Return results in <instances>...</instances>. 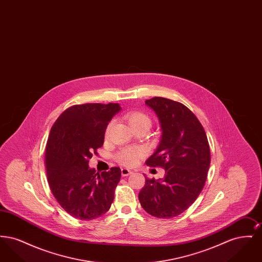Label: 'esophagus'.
Segmentation results:
<instances>
[{"label": "esophagus", "instance_id": "1", "mask_svg": "<svg viewBox=\"0 0 262 262\" xmlns=\"http://www.w3.org/2000/svg\"><path fill=\"white\" fill-rule=\"evenodd\" d=\"M121 172H122V176H123V177H126V176H128V174H130L133 173L130 170H128V169H126V168H122Z\"/></svg>", "mask_w": 262, "mask_h": 262}]
</instances>
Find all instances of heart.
<instances>
[{
    "label": "heart",
    "instance_id": "b5f03b06",
    "mask_svg": "<svg viewBox=\"0 0 262 262\" xmlns=\"http://www.w3.org/2000/svg\"><path fill=\"white\" fill-rule=\"evenodd\" d=\"M125 119L127 121L128 125L132 126V128H135L140 125H148V126L151 125V119L145 113L139 112V111L127 113L125 116ZM111 126H112V123L108 125L106 135L109 134ZM144 155H145V150L141 147H126L121 150L117 154L116 158L119 162L125 166H134Z\"/></svg>",
    "mask_w": 262,
    "mask_h": 262
}]
</instances>
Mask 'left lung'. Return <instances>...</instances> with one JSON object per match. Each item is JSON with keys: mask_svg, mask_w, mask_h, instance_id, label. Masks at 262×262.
Masks as SVG:
<instances>
[{"mask_svg": "<svg viewBox=\"0 0 262 262\" xmlns=\"http://www.w3.org/2000/svg\"><path fill=\"white\" fill-rule=\"evenodd\" d=\"M145 104L156 113L162 129L159 146L145 163L165 169V176L162 180L145 178L138 200L150 215L170 219L187 210L204 187L209 143L199 119L184 104L163 97Z\"/></svg>", "mask_w": 262, "mask_h": 262, "instance_id": "left-lung-1", "label": "left lung"}]
</instances>
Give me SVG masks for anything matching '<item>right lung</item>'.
I'll return each mask as SVG.
<instances>
[{
	"instance_id": "right-lung-1",
	"label": "right lung",
	"mask_w": 262,
	"mask_h": 262,
	"mask_svg": "<svg viewBox=\"0 0 262 262\" xmlns=\"http://www.w3.org/2000/svg\"><path fill=\"white\" fill-rule=\"evenodd\" d=\"M118 103H86L64 110L51 127L45 165L51 191L63 210L79 220H92L111 207L121 169L96 172L88 166L104 143L105 130Z\"/></svg>"
}]
</instances>
